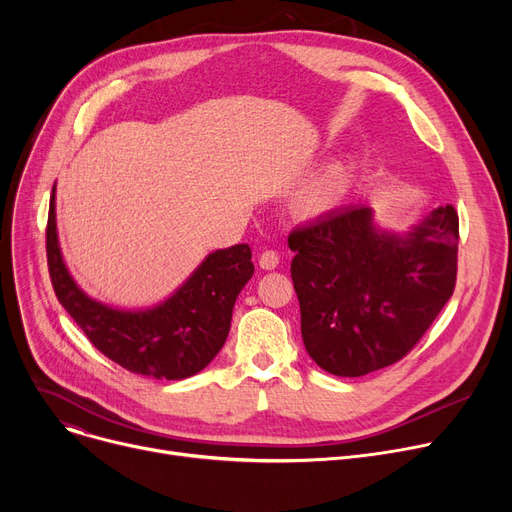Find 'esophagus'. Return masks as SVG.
<instances>
[{"instance_id": "obj_1", "label": "esophagus", "mask_w": 512, "mask_h": 512, "mask_svg": "<svg viewBox=\"0 0 512 512\" xmlns=\"http://www.w3.org/2000/svg\"><path fill=\"white\" fill-rule=\"evenodd\" d=\"M278 263H280V257H278L276 251H263L259 255V267H261V270H276Z\"/></svg>"}]
</instances>
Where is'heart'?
I'll return each instance as SVG.
<instances>
[{
  "instance_id": "b5f03b06",
  "label": "heart",
  "mask_w": 512,
  "mask_h": 512,
  "mask_svg": "<svg viewBox=\"0 0 512 512\" xmlns=\"http://www.w3.org/2000/svg\"><path fill=\"white\" fill-rule=\"evenodd\" d=\"M348 184H351V172L334 166L307 186V191L301 197V205L307 213L328 211L344 197Z\"/></svg>"
}]
</instances>
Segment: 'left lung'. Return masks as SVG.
I'll use <instances>...</instances> for the list:
<instances>
[{
	"instance_id": "left-lung-1",
	"label": "left lung",
	"mask_w": 512,
	"mask_h": 512,
	"mask_svg": "<svg viewBox=\"0 0 512 512\" xmlns=\"http://www.w3.org/2000/svg\"><path fill=\"white\" fill-rule=\"evenodd\" d=\"M288 247L309 357L359 378L405 357L452 297L459 213L444 205L394 234L348 205L292 230Z\"/></svg>"
}]
</instances>
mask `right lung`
I'll list each match as a JSON object with an SVG mask.
<instances>
[{"label":"right lung","mask_w":512,"mask_h":512,"mask_svg":"<svg viewBox=\"0 0 512 512\" xmlns=\"http://www.w3.org/2000/svg\"><path fill=\"white\" fill-rule=\"evenodd\" d=\"M47 265L56 297L107 359L155 380H184L205 369L224 346L238 292L255 265L249 245L209 253L170 299L149 309L103 305L78 288L62 259L56 186L49 199Z\"/></svg>","instance_id":"1"}]
</instances>
